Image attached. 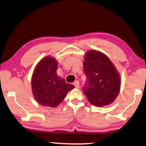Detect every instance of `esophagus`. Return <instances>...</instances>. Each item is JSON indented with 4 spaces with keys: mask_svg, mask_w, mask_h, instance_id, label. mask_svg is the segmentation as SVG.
Returning a JSON list of instances; mask_svg holds the SVG:
<instances>
[{
    "mask_svg": "<svg viewBox=\"0 0 146 146\" xmlns=\"http://www.w3.org/2000/svg\"><path fill=\"white\" fill-rule=\"evenodd\" d=\"M74 85H75L76 88H79V82L78 80H76V81L74 82Z\"/></svg>",
    "mask_w": 146,
    "mask_h": 146,
    "instance_id": "34e87169",
    "label": "esophagus"
}]
</instances>
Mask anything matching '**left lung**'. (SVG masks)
<instances>
[{
  "label": "left lung",
  "instance_id": "left-lung-1",
  "mask_svg": "<svg viewBox=\"0 0 146 146\" xmlns=\"http://www.w3.org/2000/svg\"><path fill=\"white\" fill-rule=\"evenodd\" d=\"M83 68L87 78L83 92L97 107L115 101L121 88V77L116 67L105 54L90 50L84 55Z\"/></svg>",
  "mask_w": 146,
  "mask_h": 146
}]
</instances>
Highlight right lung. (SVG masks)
<instances>
[{
  "label": "right lung",
  "instance_id": "right-lung-1",
  "mask_svg": "<svg viewBox=\"0 0 146 146\" xmlns=\"http://www.w3.org/2000/svg\"><path fill=\"white\" fill-rule=\"evenodd\" d=\"M58 61L48 56L39 61L31 77V88L35 100L41 106L55 108L75 88L57 75Z\"/></svg>",
  "mask_w": 146,
  "mask_h": 146
}]
</instances>
